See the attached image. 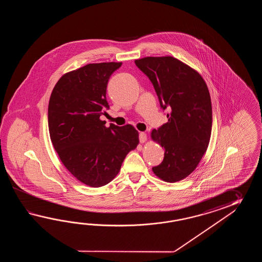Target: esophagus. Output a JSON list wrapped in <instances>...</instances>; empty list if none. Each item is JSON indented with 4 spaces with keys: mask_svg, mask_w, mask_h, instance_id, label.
I'll return each instance as SVG.
<instances>
[{
    "mask_svg": "<svg viewBox=\"0 0 262 262\" xmlns=\"http://www.w3.org/2000/svg\"><path fill=\"white\" fill-rule=\"evenodd\" d=\"M139 141L141 142V143H143L146 141V139H147V136H146V134L144 132H140L139 135Z\"/></svg>",
    "mask_w": 262,
    "mask_h": 262,
    "instance_id": "esophagus-1",
    "label": "esophagus"
}]
</instances>
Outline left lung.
Segmentation results:
<instances>
[{"mask_svg": "<svg viewBox=\"0 0 262 262\" xmlns=\"http://www.w3.org/2000/svg\"><path fill=\"white\" fill-rule=\"evenodd\" d=\"M154 85L167 123L151 131V139L165 149L160 165L152 167L167 183L186 178L206 152L212 133V102L201 75L171 56L135 61Z\"/></svg>", "mask_w": 262, "mask_h": 262, "instance_id": "8db88e82", "label": "left lung"}]
</instances>
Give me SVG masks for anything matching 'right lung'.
Returning a JSON list of instances; mask_svg holds the SVG:
<instances>
[{
	"instance_id": "add662e5",
	"label": "right lung",
	"mask_w": 262,
	"mask_h": 262,
	"mask_svg": "<svg viewBox=\"0 0 262 262\" xmlns=\"http://www.w3.org/2000/svg\"><path fill=\"white\" fill-rule=\"evenodd\" d=\"M122 62L89 63L61 77L50 95L49 130L68 171L91 187L116 177L125 156L139 144L132 125L117 126L100 120L110 105L106 86Z\"/></svg>"
}]
</instances>
